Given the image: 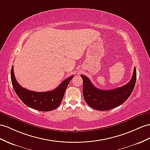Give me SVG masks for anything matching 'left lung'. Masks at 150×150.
I'll return each instance as SVG.
<instances>
[{
    "mask_svg": "<svg viewBox=\"0 0 150 150\" xmlns=\"http://www.w3.org/2000/svg\"><path fill=\"white\" fill-rule=\"evenodd\" d=\"M83 79V95L87 104L99 111L109 110L124 103L132 94L136 82V69L134 67L131 80L125 86L112 90H101L95 87L86 76Z\"/></svg>",
    "mask_w": 150,
    "mask_h": 150,
    "instance_id": "1",
    "label": "left lung"
}]
</instances>
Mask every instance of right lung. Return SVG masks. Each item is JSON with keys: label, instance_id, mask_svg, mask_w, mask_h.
Segmentation results:
<instances>
[{"label": "right lung", "instance_id": "right-lung-1", "mask_svg": "<svg viewBox=\"0 0 150 150\" xmlns=\"http://www.w3.org/2000/svg\"><path fill=\"white\" fill-rule=\"evenodd\" d=\"M11 77L15 92L26 105L38 111L49 112L56 109L60 105L64 92L74 76L64 80L55 89L43 93L29 91L22 87L15 78L13 66L11 68Z\"/></svg>", "mask_w": 150, "mask_h": 150}]
</instances>
